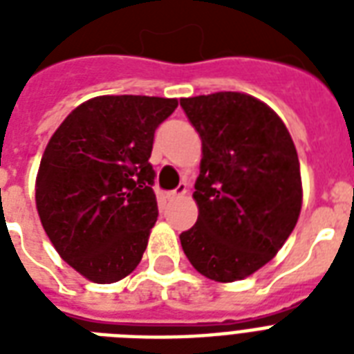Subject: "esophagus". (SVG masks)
<instances>
[{
	"mask_svg": "<svg viewBox=\"0 0 354 354\" xmlns=\"http://www.w3.org/2000/svg\"><path fill=\"white\" fill-rule=\"evenodd\" d=\"M185 193H187V185H185V183H180L174 191H169V193H167V198L176 200L180 198V196H183Z\"/></svg>",
	"mask_w": 354,
	"mask_h": 354,
	"instance_id": "1",
	"label": "esophagus"
}]
</instances>
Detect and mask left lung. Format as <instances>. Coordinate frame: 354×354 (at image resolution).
I'll return each mask as SVG.
<instances>
[{
    "mask_svg": "<svg viewBox=\"0 0 354 354\" xmlns=\"http://www.w3.org/2000/svg\"><path fill=\"white\" fill-rule=\"evenodd\" d=\"M180 106L202 138L198 221L180 235L183 253L209 279H244L296 227L303 196L296 147L279 115L246 93L189 97Z\"/></svg>",
    "mask_w": 354,
    "mask_h": 354,
    "instance_id": "left-lung-1",
    "label": "left lung"
}]
</instances>
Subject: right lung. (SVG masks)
Returning a JSON list of instances; mask_svg holds the SVG:
<instances>
[{
	"label": "right lung",
	"instance_id": "obj_1",
	"mask_svg": "<svg viewBox=\"0 0 354 354\" xmlns=\"http://www.w3.org/2000/svg\"><path fill=\"white\" fill-rule=\"evenodd\" d=\"M176 99L102 95L53 133L36 176V209L60 257L93 283L127 277L158 218L150 152Z\"/></svg>",
	"mask_w": 354,
	"mask_h": 354
}]
</instances>
